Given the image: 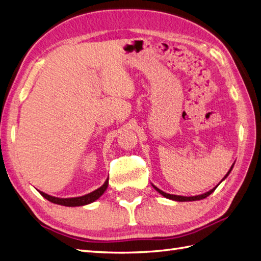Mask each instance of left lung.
<instances>
[{
    "mask_svg": "<svg viewBox=\"0 0 261 261\" xmlns=\"http://www.w3.org/2000/svg\"><path fill=\"white\" fill-rule=\"evenodd\" d=\"M231 169H232V167L230 168V170L228 171V173L225 175V178L227 177V175L230 173V171H231ZM223 178V179H225ZM153 188L154 189L158 191L160 195H162L163 197H166V198H168V199H171V200H175V201H196V200H201V199H204V198H207L209 195H211V193H213L214 191H215V189L216 188H214V189H211L210 191H208V192H205V193H203V195H200V196H193V197H184V196H175V195H169V193H166V192H163L162 190H160V189H158V188L156 187H154L153 186Z\"/></svg>",
    "mask_w": 261,
    "mask_h": 261,
    "instance_id": "obj_1",
    "label": "left lung"
}]
</instances>
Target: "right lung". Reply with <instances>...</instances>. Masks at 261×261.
<instances>
[{
	"label": "right lung",
	"mask_w": 261,
	"mask_h": 261,
	"mask_svg": "<svg viewBox=\"0 0 261 261\" xmlns=\"http://www.w3.org/2000/svg\"><path fill=\"white\" fill-rule=\"evenodd\" d=\"M109 179H107V181L105 182L102 187H100L99 189L94 190L93 192H90L86 196H82V197H76V198H56V197H52V196H48L46 193L40 191V193L42 196H43L46 200L48 201H51L53 203H58V204H62V205H66V207H76V205H84V204H88L95 201L96 199H99L102 195L103 192L106 191V189L108 188V184H109Z\"/></svg>",
	"instance_id": "add662e5"
}]
</instances>
